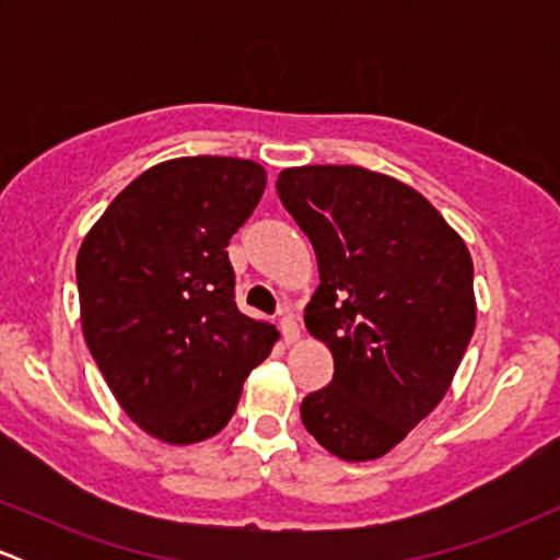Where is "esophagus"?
Returning a JSON list of instances; mask_svg holds the SVG:
<instances>
[{
	"mask_svg": "<svg viewBox=\"0 0 560 560\" xmlns=\"http://www.w3.org/2000/svg\"><path fill=\"white\" fill-rule=\"evenodd\" d=\"M279 329L284 334V342L292 345L300 339V324H298V316H294L289 307H281V320H279Z\"/></svg>",
	"mask_w": 560,
	"mask_h": 560,
	"instance_id": "1",
	"label": "esophagus"
}]
</instances>
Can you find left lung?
Returning <instances> with one entry per match:
<instances>
[{
    "instance_id": "8db88e82",
    "label": "left lung",
    "mask_w": 560,
    "mask_h": 560,
    "mask_svg": "<svg viewBox=\"0 0 560 560\" xmlns=\"http://www.w3.org/2000/svg\"><path fill=\"white\" fill-rule=\"evenodd\" d=\"M276 191L316 249L305 326L334 355L302 423L337 458H382L440 405L471 342V255L427 197L361 165L287 168Z\"/></svg>"
}]
</instances>
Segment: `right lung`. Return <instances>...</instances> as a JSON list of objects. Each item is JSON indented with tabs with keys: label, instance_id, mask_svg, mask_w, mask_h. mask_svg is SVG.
Returning <instances> with one entry per match:
<instances>
[{
	"label": "right lung",
	"instance_id": "1",
	"mask_svg": "<svg viewBox=\"0 0 560 560\" xmlns=\"http://www.w3.org/2000/svg\"><path fill=\"white\" fill-rule=\"evenodd\" d=\"M262 189L253 160H168L133 178L81 242L92 358L128 419L168 445L221 432L279 339L236 307L226 253Z\"/></svg>",
	"mask_w": 560,
	"mask_h": 560
}]
</instances>
